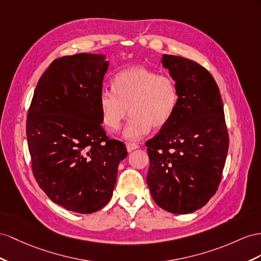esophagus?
<instances>
[{
	"label": "esophagus",
	"instance_id": "esophagus-1",
	"mask_svg": "<svg viewBox=\"0 0 261 261\" xmlns=\"http://www.w3.org/2000/svg\"><path fill=\"white\" fill-rule=\"evenodd\" d=\"M126 145V151L128 152H132L133 150H136L139 148V145L136 144V143H131V142H128L125 144Z\"/></svg>",
	"mask_w": 261,
	"mask_h": 261
}]
</instances>
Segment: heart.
Segmentation results:
<instances>
[{"mask_svg":"<svg viewBox=\"0 0 261 261\" xmlns=\"http://www.w3.org/2000/svg\"><path fill=\"white\" fill-rule=\"evenodd\" d=\"M113 89L103 88L99 95L102 123L110 131H118L128 116L124 129L129 140L141 139L153 128L166 125L177 108L178 89L175 80L160 75L144 66L119 71L113 77Z\"/></svg>","mask_w":261,"mask_h":261,"instance_id":"heart-1","label":"heart"}]
</instances>
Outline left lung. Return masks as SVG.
Returning <instances> with one entry per match:
<instances>
[{
    "mask_svg": "<svg viewBox=\"0 0 261 261\" xmlns=\"http://www.w3.org/2000/svg\"><path fill=\"white\" fill-rule=\"evenodd\" d=\"M178 89L170 122L148 140L146 175L154 202L173 214H189L215 195L229 146L218 86L205 67L192 59L164 55Z\"/></svg>",
    "mask_w": 261,
    "mask_h": 261,
    "instance_id": "1",
    "label": "left lung"
}]
</instances>
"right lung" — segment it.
I'll use <instances>...</instances> for the list:
<instances>
[{
  "label": "right lung",
  "mask_w": 261,
  "mask_h": 261,
  "mask_svg": "<svg viewBox=\"0 0 261 261\" xmlns=\"http://www.w3.org/2000/svg\"><path fill=\"white\" fill-rule=\"evenodd\" d=\"M108 62L101 55L55 59L39 78L26 120L32 171L53 202L90 214L109 202L123 142L101 126L99 95Z\"/></svg>",
  "instance_id": "obj_1"
}]
</instances>
